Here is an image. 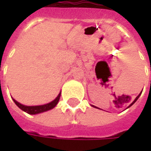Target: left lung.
Segmentation results:
<instances>
[{
	"instance_id": "left-lung-1",
	"label": "left lung",
	"mask_w": 151,
	"mask_h": 151,
	"mask_svg": "<svg viewBox=\"0 0 151 151\" xmlns=\"http://www.w3.org/2000/svg\"><path fill=\"white\" fill-rule=\"evenodd\" d=\"M142 91H141V93H140L139 95H137V96L136 98H135V99H134V100H133V101L132 102V103H131V104H130L129 105L128 107H127V108H129V107H131V106H132V105H133V104H134V103H135V102H136L137 100V99H138V98H139V97H140V95H141V94H142ZM91 106H92V107H94V108H97V107H95L94 105H91Z\"/></svg>"
}]
</instances>
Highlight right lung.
Listing matches in <instances>:
<instances>
[{
	"label": "right lung",
	"instance_id": "1",
	"mask_svg": "<svg viewBox=\"0 0 151 151\" xmlns=\"http://www.w3.org/2000/svg\"><path fill=\"white\" fill-rule=\"evenodd\" d=\"M60 94H61V92H60L59 95H57V97L54 100L50 102L48 104H46L43 105H37V106H27V105H23L20 104V103H18V101H16L14 99H13V100L15 103V104L17 105L20 109H22V111L28 114H31V115H35V114L42 113V112H44V111H49L51 109L55 108L57 105V104H58V102H59L60 98Z\"/></svg>",
	"mask_w": 151,
	"mask_h": 151
}]
</instances>
